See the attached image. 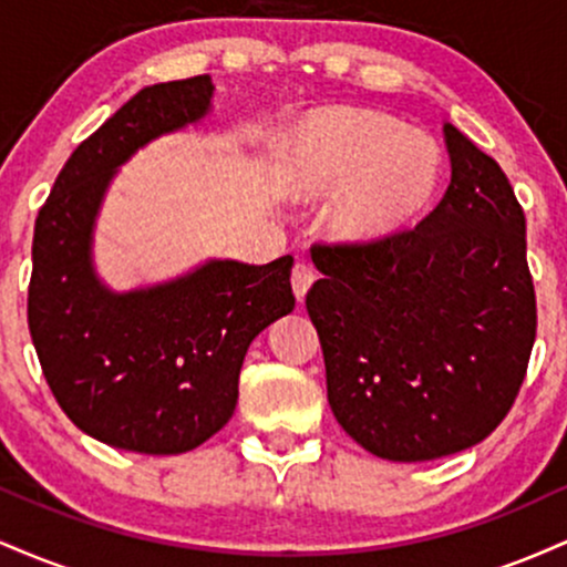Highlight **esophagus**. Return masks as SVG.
Returning a JSON list of instances; mask_svg holds the SVG:
<instances>
[{"label": "esophagus", "instance_id": "obj_1", "mask_svg": "<svg viewBox=\"0 0 567 567\" xmlns=\"http://www.w3.org/2000/svg\"><path fill=\"white\" fill-rule=\"evenodd\" d=\"M315 279H317L315 277V269H311L309 264H296V266H292L290 282H292V292H296L298 301H303L306 292H309L311 285H315Z\"/></svg>", "mask_w": 567, "mask_h": 567}]
</instances>
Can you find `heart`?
Masks as SVG:
<instances>
[{
	"instance_id": "1",
	"label": "heart",
	"mask_w": 567,
	"mask_h": 567,
	"mask_svg": "<svg viewBox=\"0 0 567 567\" xmlns=\"http://www.w3.org/2000/svg\"><path fill=\"white\" fill-rule=\"evenodd\" d=\"M277 178L292 199L336 194L330 231L341 243L375 245L424 216L442 181V152L432 135L386 112L324 106L288 133Z\"/></svg>"
}]
</instances>
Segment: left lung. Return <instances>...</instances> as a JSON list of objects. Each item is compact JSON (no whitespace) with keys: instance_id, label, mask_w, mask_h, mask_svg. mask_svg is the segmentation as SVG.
<instances>
[{"instance_id":"left-lung-1","label":"left lung","mask_w":567,"mask_h":567,"mask_svg":"<svg viewBox=\"0 0 567 567\" xmlns=\"http://www.w3.org/2000/svg\"><path fill=\"white\" fill-rule=\"evenodd\" d=\"M451 186L415 229L315 245L306 296L328 402L379 458L432 461L483 442L509 413L536 341L525 213L498 162L442 125Z\"/></svg>"}]
</instances>
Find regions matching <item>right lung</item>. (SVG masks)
<instances>
[{"label":"right lung","mask_w":567,"mask_h":567,"mask_svg":"<svg viewBox=\"0 0 567 567\" xmlns=\"http://www.w3.org/2000/svg\"><path fill=\"white\" fill-rule=\"evenodd\" d=\"M213 90L202 74L135 93L74 148L37 216L29 330L42 373L84 434L122 451L175 455L220 432L247 347L296 306L290 256L266 266L210 258L127 292L95 271V220L116 171L205 120Z\"/></svg>","instance_id":"right-lung-1"}]
</instances>
